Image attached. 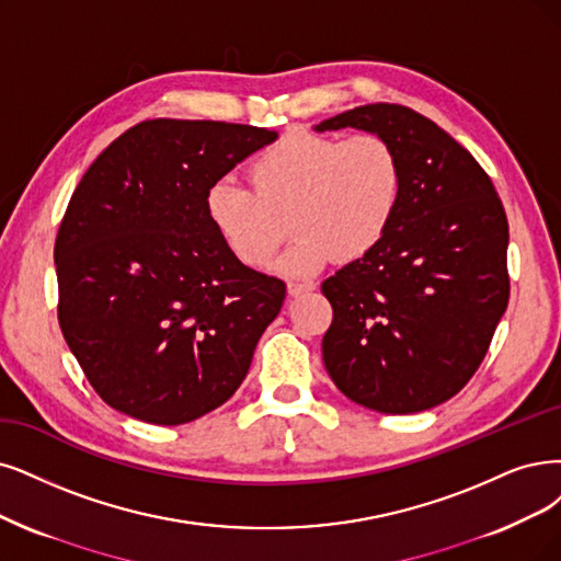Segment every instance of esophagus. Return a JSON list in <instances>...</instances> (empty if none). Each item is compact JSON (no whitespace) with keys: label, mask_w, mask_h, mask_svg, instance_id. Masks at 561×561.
Segmentation results:
<instances>
[{"label":"esophagus","mask_w":561,"mask_h":561,"mask_svg":"<svg viewBox=\"0 0 561 561\" xmlns=\"http://www.w3.org/2000/svg\"><path fill=\"white\" fill-rule=\"evenodd\" d=\"M312 288H314L312 282H300V279H291V282H288V294H291V296L307 294V291H312Z\"/></svg>","instance_id":"esophagus-1"}]
</instances>
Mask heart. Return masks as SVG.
Segmentation results:
<instances>
[{
    "label": "heart",
    "mask_w": 561,
    "mask_h": 561,
    "mask_svg": "<svg viewBox=\"0 0 561 561\" xmlns=\"http://www.w3.org/2000/svg\"><path fill=\"white\" fill-rule=\"evenodd\" d=\"M247 184L221 178L205 192V217L242 265L263 270L286 238L284 275H309L330 259L358 261L375 249L398 215L402 161L379 134L344 140L288 131L249 163Z\"/></svg>",
    "instance_id": "obj_1"
}]
</instances>
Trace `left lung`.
<instances>
[{
  "mask_svg": "<svg viewBox=\"0 0 561 561\" xmlns=\"http://www.w3.org/2000/svg\"><path fill=\"white\" fill-rule=\"evenodd\" d=\"M379 134L402 161V198L383 240L321 284L330 379L367 409L416 413L467 386L504 317L508 221L469 150L400 103H367L317 124Z\"/></svg>",
  "mask_w": 561,
  "mask_h": 561,
  "instance_id": "8db88e82",
  "label": "left lung"
}]
</instances>
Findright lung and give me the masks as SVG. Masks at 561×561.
<instances>
[{
  "mask_svg": "<svg viewBox=\"0 0 561 561\" xmlns=\"http://www.w3.org/2000/svg\"><path fill=\"white\" fill-rule=\"evenodd\" d=\"M277 131L145 119L78 182L55 240L61 335L96 396L182 425L233 396L286 284L242 265L205 217V192Z\"/></svg>",
  "mask_w": 561,
  "mask_h": 561,
  "instance_id": "1",
  "label": "right lung"
}]
</instances>
